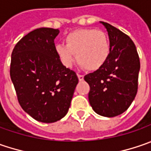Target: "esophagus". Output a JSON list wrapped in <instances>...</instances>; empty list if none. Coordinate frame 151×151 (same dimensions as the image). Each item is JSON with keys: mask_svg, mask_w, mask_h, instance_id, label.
<instances>
[{"mask_svg": "<svg viewBox=\"0 0 151 151\" xmlns=\"http://www.w3.org/2000/svg\"><path fill=\"white\" fill-rule=\"evenodd\" d=\"M78 80H79V81H83V75L78 74Z\"/></svg>", "mask_w": 151, "mask_h": 151, "instance_id": "34e87169", "label": "esophagus"}]
</instances>
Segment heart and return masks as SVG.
<instances>
[{"label":"heart","instance_id":"heart-1","mask_svg":"<svg viewBox=\"0 0 151 151\" xmlns=\"http://www.w3.org/2000/svg\"><path fill=\"white\" fill-rule=\"evenodd\" d=\"M66 45L57 44L55 50L66 68H71L77 60L88 71H97L107 62L111 45L107 35L95 29H80L71 32L66 39Z\"/></svg>","mask_w":151,"mask_h":151}]
</instances>
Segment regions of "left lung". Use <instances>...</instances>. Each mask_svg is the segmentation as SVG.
I'll list each match as a JSON object with an SVG mask.
<instances>
[{
    "label": "left lung",
    "instance_id": "8db88e82",
    "mask_svg": "<svg viewBox=\"0 0 151 151\" xmlns=\"http://www.w3.org/2000/svg\"><path fill=\"white\" fill-rule=\"evenodd\" d=\"M108 32L111 53L101 68L84 76L88 101L97 114L113 117L130 106L138 91L140 62L136 46L121 30L101 22Z\"/></svg>",
    "mask_w": 151,
    "mask_h": 151
}]
</instances>
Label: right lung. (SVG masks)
<instances>
[{"label": "right lung", "mask_w": 151, "mask_h": 151, "mask_svg": "<svg viewBox=\"0 0 151 151\" xmlns=\"http://www.w3.org/2000/svg\"><path fill=\"white\" fill-rule=\"evenodd\" d=\"M59 30L40 28L17 43L10 76L21 107L37 121H59L68 111L78 78L55 50Z\"/></svg>", "instance_id": "1"}]
</instances>
